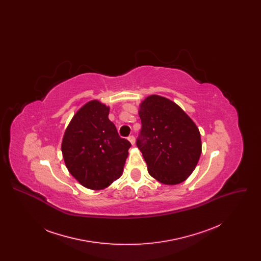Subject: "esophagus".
<instances>
[{"mask_svg":"<svg viewBox=\"0 0 261 261\" xmlns=\"http://www.w3.org/2000/svg\"><path fill=\"white\" fill-rule=\"evenodd\" d=\"M128 140H129V142H130L133 146L135 145V137L133 136V135L128 137Z\"/></svg>","mask_w":261,"mask_h":261,"instance_id":"1","label":"esophagus"}]
</instances>
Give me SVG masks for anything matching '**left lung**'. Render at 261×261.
I'll return each instance as SVG.
<instances>
[{
    "mask_svg": "<svg viewBox=\"0 0 261 261\" xmlns=\"http://www.w3.org/2000/svg\"><path fill=\"white\" fill-rule=\"evenodd\" d=\"M142 128L136 145L149 175L166 185H176L191 175L201 153L197 125L170 99L149 96L140 106Z\"/></svg>",
    "mask_w": 261,
    "mask_h": 261,
    "instance_id": "8db88e82",
    "label": "left lung"
}]
</instances>
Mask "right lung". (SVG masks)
Masks as SVG:
<instances>
[{
    "label": "right lung",
    "mask_w": 261,
    "mask_h": 261,
    "mask_svg": "<svg viewBox=\"0 0 261 261\" xmlns=\"http://www.w3.org/2000/svg\"><path fill=\"white\" fill-rule=\"evenodd\" d=\"M110 109L91 100L76 112L65 130L62 151L70 174L83 186L100 190L122 173L131 144L109 119Z\"/></svg>",
    "instance_id": "1"
}]
</instances>
